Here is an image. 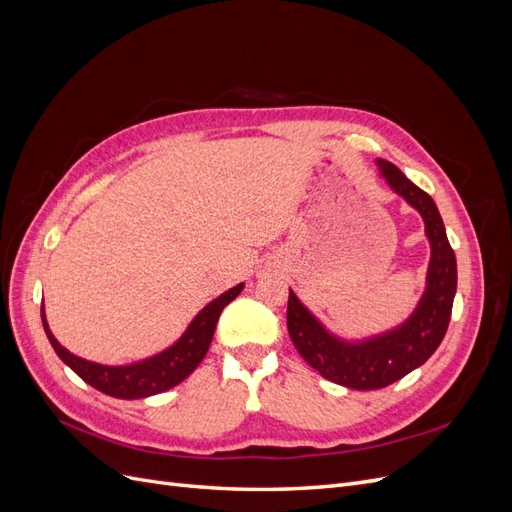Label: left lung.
I'll list each match as a JSON object with an SVG mask.
<instances>
[{"label":"left lung","mask_w":512,"mask_h":512,"mask_svg":"<svg viewBox=\"0 0 512 512\" xmlns=\"http://www.w3.org/2000/svg\"><path fill=\"white\" fill-rule=\"evenodd\" d=\"M378 166L386 183L399 196H404L425 220L431 262L421 303L401 327L361 344H346L333 337L307 312L292 290L288 294L286 314L290 339L303 359L320 371L322 378L356 391L382 389L423 365L438 350L446 335L457 290L455 252L448 243L444 222L433 198L414 185L395 164L378 160Z\"/></svg>","instance_id":"1"}]
</instances>
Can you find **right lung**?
I'll return each instance as SVG.
<instances>
[{"mask_svg": "<svg viewBox=\"0 0 512 512\" xmlns=\"http://www.w3.org/2000/svg\"><path fill=\"white\" fill-rule=\"evenodd\" d=\"M241 290H243V284H237L235 288L226 290L218 299L211 301L203 312L192 320L188 331L181 335V339L175 346H170L168 350L151 356V359H145L141 363L121 365V367L91 363L81 359V356L68 352L53 337L49 324H46L44 307L40 314H42L44 333L49 337L53 350L76 376L83 378L87 384L94 386V389L111 397L143 399V397L158 395L173 389V386H177L181 380H185L192 374V371L198 367V363L205 359L222 309L235 299Z\"/></svg>", "mask_w": 512, "mask_h": 512, "instance_id": "obj_1", "label": "right lung"}]
</instances>
